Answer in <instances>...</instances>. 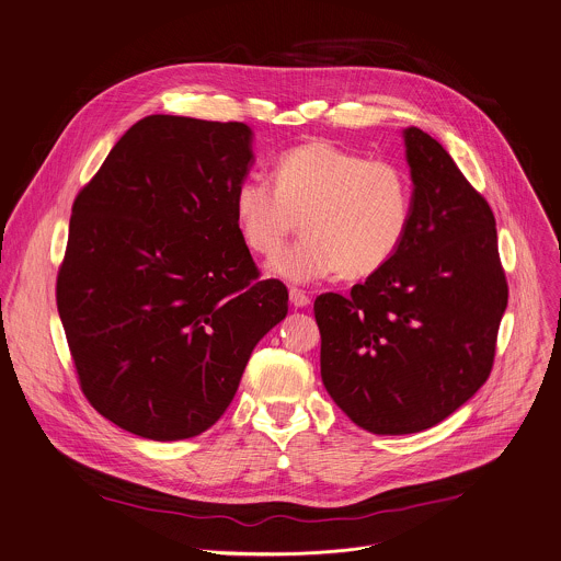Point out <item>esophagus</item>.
I'll use <instances>...</instances> for the list:
<instances>
[{
  "label": "esophagus",
  "instance_id": "obj_1",
  "mask_svg": "<svg viewBox=\"0 0 561 561\" xmlns=\"http://www.w3.org/2000/svg\"><path fill=\"white\" fill-rule=\"evenodd\" d=\"M288 299H290V306H293V308H306V306L310 304V297H308L304 290H297V288H290Z\"/></svg>",
  "mask_w": 561,
  "mask_h": 561
}]
</instances>
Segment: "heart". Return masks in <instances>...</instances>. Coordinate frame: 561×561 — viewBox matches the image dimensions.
Here are the masks:
<instances>
[{"instance_id":"obj_1","label":"heart","mask_w":561,"mask_h":561,"mask_svg":"<svg viewBox=\"0 0 561 561\" xmlns=\"http://www.w3.org/2000/svg\"><path fill=\"white\" fill-rule=\"evenodd\" d=\"M233 216L242 242L257 255L279 251L301 220L304 238L268 262L271 275L290 284L360 279L401 249L412 222V184L392 162L310 140L277 158L275 182L240 180Z\"/></svg>"}]
</instances>
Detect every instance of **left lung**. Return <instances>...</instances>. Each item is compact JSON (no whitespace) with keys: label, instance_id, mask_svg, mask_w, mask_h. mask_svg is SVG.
Wrapping results in <instances>:
<instances>
[{"label":"left lung","instance_id":"left-lung-1","mask_svg":"<svg viewBox=\"0 0 561 561\" xmlns=\"http://www.w3.org/2000/svg\"><path fill=\"white\" fill-rule=\"evenodd\" d=\"M412 222L397 255L350 295L314 301L321 381L358 427L430 430L489 379L508 288L495 218L445 147L403 129Z\"/></svg>","mask_w":561,"mask_h":561}]
</instances>
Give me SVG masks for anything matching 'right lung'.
I'll return each mask as SVG.
<instances>
[{"label": "right lung", "mask_w": 561, "mask_h": 561, "mask_svg": "<svg viewBox=\"0 0 561 561\" xmlns=\"http://www.w3.org/2000/svg\"><path fill=\"white\" fill-rule=\"evenodd\" d=\"M253 129L153 114L131 125L77 196L57 306L92 408L149 440L207 432L260 339L288 312L257 282L233 194Z\"/></svg>", "instance_id": "1"}]
</instances>
